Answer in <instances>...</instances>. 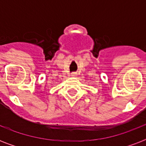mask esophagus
<instances>
[{
  "label": "esophagus",
  "instance_id": "1",
  "mask_svg": "<svg viewBox=\"0 0 146 146\" xmlns=\"http://www.w3.org/2000/svg\"><path fill=\"white\" fill-rule=\"evenodd\" d=\"M76 75H77V73H71V76H72V77H76Z\"/></svg>",
  "mask_w": 146,
  "mask_h": 146
}]
</instances>
